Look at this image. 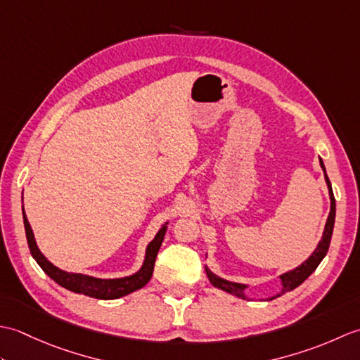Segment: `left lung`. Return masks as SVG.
I'll list each match as a JSON object with an SVG mask.
<instances>
[{
	"mask_svg": "<svg viewBox=\"0 0 360 360\" xmlns=\"http://www.w3.org/2000/svg\"><path fill=\"white\" fill-rule=\"evenodd\" d=\"M320 167H322V170L325 173V181H326L328 192H330V200H331V210H330V215H328V219H326L323 236H322V240H320V243L317 244V249L312 252L311 257L307 259V262L302 263L298 267H295V269L288 271V272H285L283 275H280L281 290L275 297H271L269 300H274V298H277V297H280L283 294L289 292V290L295 289L297 286H300L302 283L307 280L312 272L317 269V266L320 264V262H322V259L326 255L328 248H330L331 236H333V229H334V219H335V200H334L331 182H330V179H328V174H326V170H325V165H323V160L322 159H320ZM205 272H207V277H209L212 285L215 286V288L223 289V290H226V292L232 294L235 297L244 298V300H246V298H248L246 294H244V289L248 288L246 285H241V283H233V281H229V280L221 278V277H218V275L210 272L207 266H205Z\"/></svg>",
	"mask_w": 360,
	"mask_h": 360,
	"instance_id": "8db88e82",
	"label": "left lung"
}]
</instances>
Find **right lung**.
<instances>
[{"label": "right lung", "instance_id": "obj_1", "mask_svg": "<svg viewBox=\"0 0 360 360\" xmlns=\"http://www.w3.org/2000/svg\"><path fill=\"white\" fill-rule=\"evenodd\" d=\"M22 221H25V231H26L29 250L30 254H32L35 262L38 263V266H40L53 281L58 283V285L63 286L65 289L72 290V292H77V294L88 295V297L101 298V300H114V298H120L124 295L131 294L134 290L147 285L153 275V269H155L158 252L167 232V223H165L162 227H160V231L156 233L153 241L147 246L143 264L136 274L128 275V277H124V278H96V277H89V275L62 271L58 269L57 266H53L51 262H48V258L41 254L40 249L37 246L34 232L32 229H30L25 209H22Z\"/></svg>", "mask_w": 360, "mask_h": 360}]
</instances>
